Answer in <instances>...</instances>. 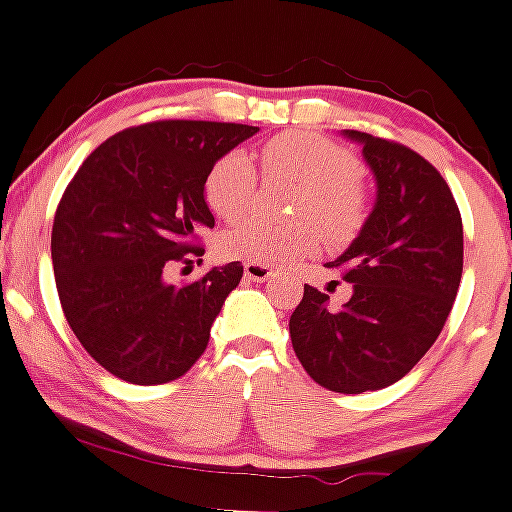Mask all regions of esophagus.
Here are the masks:
<instances>
[{"instance_id":"34e87169","label":"esophagus","mask_w":512,"mask_h":512,"mask_svg":"<svg viewBox=\"0 0 512 512\" xmlns=\"http://www.w3.org/2000/svg\"><path fill=\"white\" fill-rule=\"evenodd\" d=\"M245 277H247V280H252V282H265V280H270V277H272V267L262 265V262L247 260L245 262Z\"/></svg>"}]
</instances>
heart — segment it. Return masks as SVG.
I'll list each match as a JSON object with an SVG mask.
<instances>
[{
  "instance_id": "heart-1",
  "label": "heart",
  "mask_w": 512,
  "mask_h": 512,
  "mask_svg": "<svg viewBox=\"0 0 512 512\" xmlns=\"http://www.w3.org/2000/svg\"><path fill=\"white\" fill-rule=\"evenodd\" d=\"M262 165L270 175L289 178L302 188L297 203V225L247 220L223 240L227 255L245 257L262 265H285L304 255L317 242V220L329 237L352 235L366 213L364 183L354 175L352 153L317 133H282L260 148ZM205 198L223 220H242L257 198V173L252 160L240 151L215 160L205 178Z\"/></svg>"
}]
</instances>
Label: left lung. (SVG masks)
<instances>
[{
	"label": "left lung",
	"instance_id": "8db88e82",
	"mask_svg": "<svg viewBox=\"0 0 512 512\" xmlns=\"http://www.w3.org/2000/svg\"><path fill=\"white\" fill-rule=\"evenodd\" d=\"M361 143L376 178V203L344 255L329 262L354 292L329 309V294L304 285L289 337L319 386L361 394L396 384L441 334L463 275V223L443 175L401 143L344 131Z\"/></svg>",
	"mask_w": 512,
	"mask_h": 512
}]
</instances>
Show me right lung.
Listing matches in <instances>:
<instances>
[{
    "label": "right lung",
    "mask_w": 512,
    "mask_h": 512,
    "mask_svg": "<svg viewBox=\"0 0 512 512\" xmlns=\"http://www.w3.org/2000/svg\"><path fill=\"white\" fill-rule=\"evenodd\" d=\"M257 131L218 121L133 126L106 138L66 185L51 230L56 292L81 347L116 379L168 384L208 347L242 265L183 287L165 282V270L205 252L195 245L215 225L205 178Z\"/></svg>",
    "instance_id": "obj_1"
}]
</instances>
